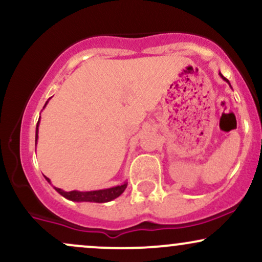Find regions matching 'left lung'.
<instances>
[{
	"instance_id": "obj_1",
	"label": "left lung",
	"mask_w": 262,
	"mask_h": 262,
	"mask_svg": "<svg viewBox=\"0 0 262 262\" xmlns=\"http://www.w3.org/2000/svg\"><path fill=\"white\" fill-rule=\"evenodd\" d=\"M219 75H221V77H222V79H223L224 81H227V82H228V83H229V86H230V82H229V80H227V79H225V77H224V76H223V75H222L221 73H219ZM230 87H231V86H230Z\"/></svg>"
}]
</instances>
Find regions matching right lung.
<instances>
[{
	"instance_id": "obj_1",
	"label": "right lung",
	"mask_w": 262,
	"mask_h": 262,
	"mask_svg": "<svg viewBox=\"0 0 262 262\" xmlns=\"http://www.w3.org/2000/svg\"><path fill=\"white\" fill-rule=\"evenodd\" d=\"M47 103H48V101H47ZM47 103H45V106H47ZM39 122H40V117H39V121L37 123V129H35V144H37V141H38ZM45 180L50 183V180L48 179V177H45ZM127 185H128V182H124V183H122V185L114 186V187H111V188L96 189V191H86V192H81V191L66 192L61 188H58V187H54V188H55V191L59 192L62 197H65L66 200L74 201V202L104 203V202H110V201H113L114 198L121 196L123 192H124V189L127 188Z\"/></svg>"
}]
</instances>
